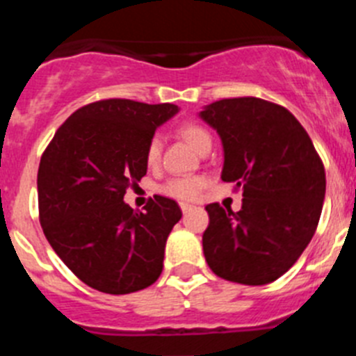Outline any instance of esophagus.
Masks as SVG:
<instances>
[{
	"mask_svg": "<svg viewBox=\"0 0 356 356\" xmlns=\"http://www.w3.org/2000/svg\"><path fill=\"white\" fill-rule=\"evenodd\" d=\"M193 210H194L193 205H187V203H181V212H184L185 216H187L188 212H193Z\"/></svg>",
	"mask_w": 356,
	"mask_h": 356,
	"instance_id": "34e87169",
	"label": "esophagus"
}]
</instances>
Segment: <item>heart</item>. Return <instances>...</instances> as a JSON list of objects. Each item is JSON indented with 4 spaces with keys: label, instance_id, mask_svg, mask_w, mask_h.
Masks as SVG:
<instances>
[{
    "label": "heart",
    "instance_id": "heart-1",
    "mask_svg": "<svg viewBox=\"0 0 356 356\" xmlns=\"http://www.w3.org/2000/svg\"><path fill=\"white\" fill-rule=\"evenodd\" d=\"M180 134L185 140L188 143V146L193 147L194 151H203L207 146H212V135L205 130L200 124H194V122H187L180 128ZM160 153H162V139L159 135H153L149 140H147L146 146V162L149 165H155L160 159ZM203 185L205 180L203 178H197V176H180V178H172L168 184L163 185L162 191L163 194L168 196L176 197V200H196L200 196V193L203 191Z\"/></svg>",
    "mask_w": 356,
    "mask_h": 356
}]
</instances>
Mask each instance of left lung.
<instances>
[{"instance_id": "8db88e82", "label": "left lung", "mask_w": 356, "mask_h": 356, "mask_svg": "<svg viewBox=\"0 0 356 356\" xmlns=\"http://www.w3.org/2000/svg\"><path fill=\"white\" fill-rule=\"evenodd\" d=\"M197 115L221 139V180L242 191L238 212L207 205V264L228 282L271 284L316 234L326 193L323 162L300 121L260 97L221 99Z\"/></svg>"}]
</instances>
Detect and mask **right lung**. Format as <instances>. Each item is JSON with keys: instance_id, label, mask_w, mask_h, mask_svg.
Segmentation results:
<instances>
[{"instance_id": "add662e5", "label": "right lung", "mask_w": 356, "mask_h": 356, "mask_svg": "<svg viewBox=\"0 0 356 356\" xmlns=\"http://www.w3.org/2000/svg\"><path fill=\"white\" fill-rule=\"evenodd\" d=\"M178 110L131 99L90 103L56 130L40 159L44 235L62 262L96 291L130 294L155 284L162 273L180 207L155 196L139 212L124 203V194L146 175L147 140Z\"/></svg>"}]
</instances>
